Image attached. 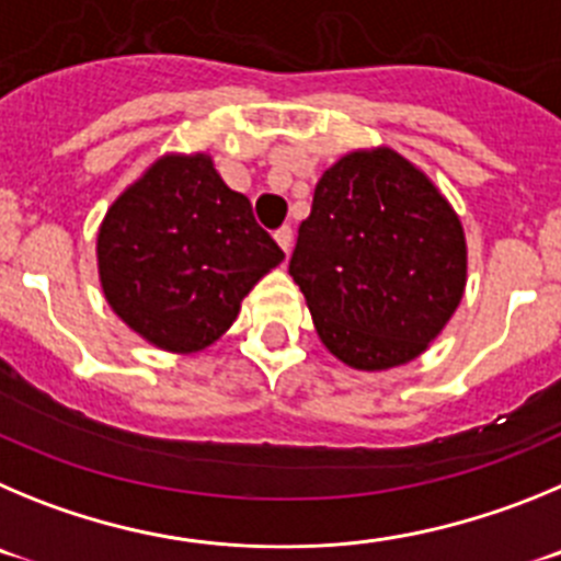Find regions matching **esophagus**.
<instances>
[{"mask_svg":"<svg viewBox=\"0 0 561 561\" xmlns=\"http://www.w3.org/2000/svg\"><path fill=\"white\" fill-rule=\"evenodd\" d=\"M274 237H276V243L282 245V251H285V254H290V249H293V229H290V226H282V229H276Z\"/></svg>","mask_w":561,"mask_h":561,"instance_id":"1","label":"esophagus"}]
</instances>
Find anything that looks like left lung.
<instances>
[{"label":"left lung","instance_id":"1","mask_svg":"<svg viewBox=\"0 0 561 561\" xmlns=\"http://www.w3.org/2000/svg\"><path fill=\"white\" fill-rule=\"evenodd\" d=\"M290 276L337 360L360 371L402 366L427 350L461 301V220L400 153L355 150L316 184Z\"/></svg>","mask_w":561,"mask_h":561}]
</instances>
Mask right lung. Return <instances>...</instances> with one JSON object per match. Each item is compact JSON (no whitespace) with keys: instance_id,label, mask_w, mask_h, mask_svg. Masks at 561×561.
Segmentation results:
<instances>
[{"instance_id":"1","label":"right lung","mask_w":561,"mask_h":561,"mask_svg":"<svg viewBox=\"0 0 561 561\" xmlns=\"http://www.w3.org/2000/svg\"><path fill=\"white\" fill-rule=\"evenodd\" d=\"M282 260L251 201L229 190L204 153L156 161L114 201L98 234L114 312L159 350L184 355L218 341Z\"/></svg>"}]
</instances>
